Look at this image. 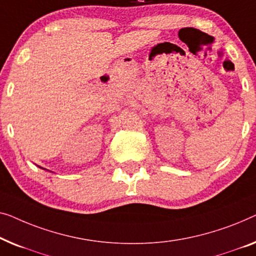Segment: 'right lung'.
<instances>
[{
    "label": "right lung",
    "instance_id": "right-lung-1",
    "mask_svg": "<svg viewBox=\"0 0 256 256\" xmlns=\"http://www.w3.org/2000/svg\"><path fill=\"white\" fill-rule=\"evenodd\" d=\"M42 169H44V168H42Z\"/></svg>",
    "mask_w": 256,
    "mask_h": 256
}]
</instances>
